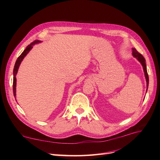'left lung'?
Segmentation results:
<instances>
[{
    "label": "left lung",
    "instance_id": "obj_1",
    "mask_svg": "<svg viewBox=\"0 0 160 160\" xmlns=\"http://www.w3.org/2000/svg\"><path fill=\"white\" fill-rule=\"evenodd\" d=\"M132 55L135 58H136V59L139 61V62H140V63L142 64V65L143 67L144 75H145V77H146V83H147V89H146V92H147L148 88V85H149V77H148V72H147L146 59H144V57H143V55L142 54H140L139 52H138L137 51V50L134 49V48H132Z\"/></svg>",
    "mask_w": 160,
    "mask_h": 160
}]
</instances>
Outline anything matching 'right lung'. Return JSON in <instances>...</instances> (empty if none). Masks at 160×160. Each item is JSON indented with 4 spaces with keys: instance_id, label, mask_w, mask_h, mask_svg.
<instances>
[{
    "instance_id": "add662e5",
    "label": "right lung",
    "mask_w": 160,
    "mask_h": 160,
    "mask_svg": "<svg viewBox=\"0 0 160 160\" xmlns=\"http://www.w3.org/2000/svg\"><path fill=\"white\" fill-rule=\"evenodd\" d=\"M41 41L36 40L35 41H33L31 42L30 45H28L26 49L24 50V51L21 53V55L18 57L17 60L16 61L15 65H14V69H13V93H14V98H16V86H17V78H16V75L17 74L18 69L19 68V66H20L21 62L22 61L24 58L25 57V56L28 54L29 51L32 49L33 45H35V44H37V43L41 42Z\"/></svg>"
}]
</instances>
